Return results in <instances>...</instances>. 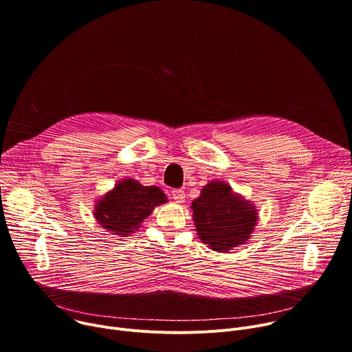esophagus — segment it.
Returning <instances> with one entry per match:
<instances>
[{"instance_id": "obj_1", "label": "esophagus", "mask_w": 352, "mask_h": 352, "mask_svg": "<svg viewBox=\"0 0 352 352\" xmlns=\"http://www.w3.org/2000/svg\"><path fill=\"white\" fill-rule=\"evenodd\" d=\"M173 197L177 204H184L185 200V192L182 189H174L173 190Z\"/></svg>"}]
</instances>
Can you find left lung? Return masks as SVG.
<instances>
[{
    "label": "left lung",
    "instance_id": "8db88e82",
    "mask_svg": "<svg viewBox=\"0 0 352 352\" xmlns=\"http://www.w3.org/2000/svg\"><path fill=\"white\" fill-rule=\"evenodd\" d=\"M196 232L217 252L245 243L258 223L256 208L223 181H212L192 202Z\"/></svg>",
    "mask_w": 352,
    "mask_h": 352
}]
</instances>
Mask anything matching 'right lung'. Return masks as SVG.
Instances as JSON below:
<instances>
[{"label":"right lung","mask_w":352,"mask_h":352,"mask_svg":"<svg viewBox=\"0 0 352 352\" xmlns=\"http://www.w3.org/2000/svg\"><path fill=\"white\" fill-rule=\"evenodd\" d=\"M167 202L166 193L157 186H144L126 178L97 200L93 216L104 230L129 236L136 231L153 209Z\"/></svg>","instance_id":"right-lung-1"}]
</instances>
